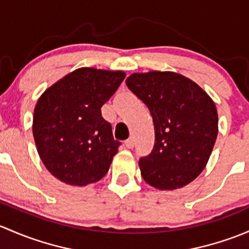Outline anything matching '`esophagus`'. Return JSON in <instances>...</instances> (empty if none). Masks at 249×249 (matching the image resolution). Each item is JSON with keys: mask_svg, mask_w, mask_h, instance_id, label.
Here are the masks:
<instances>
[{"mask_svg": "<svg viewBox=\"0 0 249 249\" xmlns=\"http://www.w3.org/2000/svg\"><path fill=\"white\" fill-rule=\"evenodd\" d=\"M124 145L127 148H133L134 147V139H133V138H129V139L125 140Z\"/></svg>", "mask_w": 249, "mask_h": 249, "instance_id": "34e87169", "label": "esophagus"}]
</instances>
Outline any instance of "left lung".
Wrapping results in <instances>:
<instances>
[{"mask_svg": "<svg viewBox=\"0 0 249 249\" xmlns=\"http://www.w3.org/2000/svg\"><path fill=\"white\" fill-rule=\"evenodd\" d=\"M125 84L146 104L155 124V146L139 160L142 178L162 191L191 183L206 166L218 134L213 101L174 71L134 73Z\"/></svg>", "mask_w": 249, "mask_h": 249, "instance_id": "8db88e82", "label": "left lung"}]
</instances>
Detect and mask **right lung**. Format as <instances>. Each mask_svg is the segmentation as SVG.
Here are the masks:
<instances>
[{
    "label": "right lung",
    "mask_w": 249,
    "mask_h": 249,
    "mask_svg": "<svg viewBox=\"0 0 249 249\" xmlns=\"http://www.w3.org/2000/svg\"><path fill=\"white\" fill-rule=\"evenodd\" d=\"M125 78L121 71L79 68L45 89L33 114V138L45 168L71 186L106 176L121 142L101 107Z\"/></svg>",
    "instance_id": "add662e5"
}]
</instances>
